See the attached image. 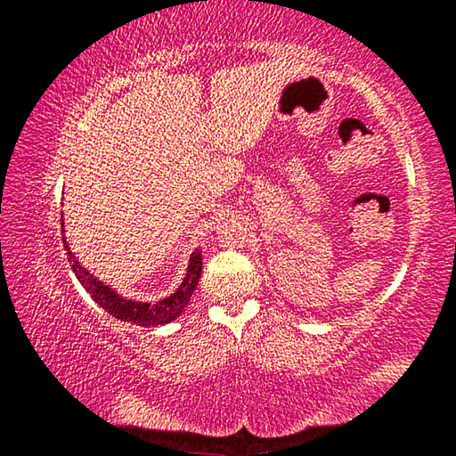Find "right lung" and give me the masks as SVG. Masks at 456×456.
I'll return each instance as SVG.
<instances>
[{"instance_id": "1", "label": "right lung", "mask_w": 456, "mask_h": 456, "mask_svg": "<svg viewBox=\"0 0 456 456\" xmlns=\"http://www.w3.org/2000/svg\"><path fill=\"white\" fill-rule=\"evenodd\" d=\"M61 227H64V223H61ZM64 249L68 251V261H70L72 272L76 273V277H78V281L84 285V289L90 293L92 299H94L102 310H106L120 322H130L144 328L163 326V323H168L179 318L184 310V305L189 304L192 291L197 288L200 269H203V257H200V251L197 249L189 259L187 275H184L179 289H176L173 296L160 299V302L142 304V302H134V299L122 297L120 293H117L110 288V285L96 280V277L92 275L86 267H82L80 261L76 259V256L70 251V247L66 243V237H64Z\"/></svg>"}]
</instances>
